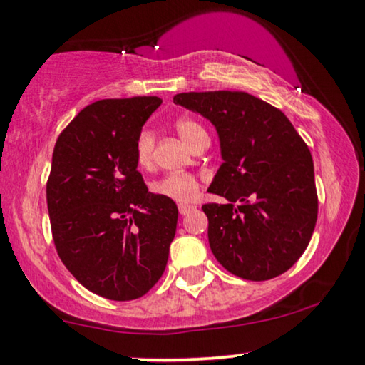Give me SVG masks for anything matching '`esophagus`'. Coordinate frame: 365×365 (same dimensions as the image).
I'll return each mask as SVG.
<instances>
[{"mask_svg":"<svg viewBox=\"0 0 365 365\" xmlns=\"http://www.w3.org/2000/svg\"><path fill=\"white\" fill-rule=\"evenodd\" d=\"M195 208H197V206H193V205H178V211H180V215L182 216H185V215H188L190 211H193Z\"/></svg>","mask_w":365,"mask_h":365,"instance_id":"34e87169","label":"esophagus"}]
</instances>
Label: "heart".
I'll return each instance as SVG.
<instances>
[{
  "label": "heart",
  "instance_id": "b5f03b06",
  "mask_svg": "<svg viewBox=\"0 0 365 365\" xmlns=\"http://www.w3.org/2000/svg\"><path fill=\"white\" fill-rule=\"evenodd\" d=\"M175 130L180 135L182 140L188 148L197 143L201 135H205V129L200 126L197 121L190 118H182L175 123ZM154 134L150 130H143L135 140V159L140 167H149L152 162V154H154ZM154 193L162 198L177 201V203H190L197 200L200 192V180L192 173L187 172H173L167 173L159 182L152 185Z\"/></svg>",
  "mask_w": 365,
  "mask_h": 365
}]
</instances>
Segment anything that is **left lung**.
Instances as JSON below:
<instances>
[{
    "label": "left lung",
    "mask_w": 365,
    "mask_h": 365,
    "mask_svg": "<svg viewBox=\"0 0 365 365\" xmlns=\"http://www.w3.org/2000/svg\"><path fill=\"white\" fill-rule=\"evenodd\" d=\"M175 105L215 124L222 164L208 192L226 205L201 206L211 252L241 279L270 280L307 249L318 217L308 145L284 113L246 91H188Z\"/></svg>",
    "instance_id": "1"
}]
</instances>
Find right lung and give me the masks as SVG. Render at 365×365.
I'll use <instances>...</instances> for the list:
<instances>
[{
  "instance_id": "right-lung-1",
  "label": "right lung",
  "mask_w": 365,
  "mask_h": 365,
  "mask_svg": "<svg viewBox=\"0 0 365 365\" xmlns=\"http://www.w3.org/2000/svg\"><path fill=\"white\" fill-rule=\"evenodd\" d=\"M159 96L100 100L61 135L47 180L57 254L86 290L114 302L145 295L164 274L178 210L150 193L135 140Z\"/></svg>"
}]
</instances>
